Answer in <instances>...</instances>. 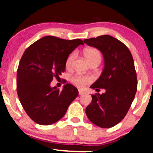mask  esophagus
I'll return each instance as SVG.
<instances>
[{
    "mask_svg": "<svg viewBox=\"0 0 153 153\" xmlns=\"http://www.w3.org/2000/svg\"><path fill=\"white\" fill-rule=\"evenodd\" d=\"M78 94H79V95L81 96V95H82L83 94H84V92H83V91L80 90V89H79V90H78Z\"/></svg>",
    "mask_w": 153,
    "mask_h": 153,
    "instance_id": "1",
    "label": "esophagus"
}]
</instances>
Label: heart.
Segmentation results:
<instances>
[{
    "label": "heart",
    "mask_w": 153,
    "mask_h": 153,
    "mask_svg": "<svg viewBox=\"0 0 153 153\" xmlns=\"http://www.w3.org/2000/svg\"><path fill=\"white\" fill-rule=\"evenodd\" d=\"M85 56L86 57L89 62L91 64L93 62L95 61H101V54L99 52V50L95 48H87L84 51ZM76 57V52H73L69 55L66 59V67H71L72 66L73 62L74 59ZM92 80L91 77L89 76H84V75H76L73 76L71 78V82H72L77 87H80V88H82L85 85L90 83Z\"/></svg>",
    "instance_id": "heart-1"
}]
</instances>
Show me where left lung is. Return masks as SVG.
I'll return each instance as SVG.
<instances>
[{
    "label": "left lung",
    "mask_w": 153,
    "mask_h": 153,
    "mask_svg": "<svg viewBox=\"0 0 153 153\" xmlns=\"http://www.w3.org/2000/svg\"><path fill=\"white\" fill-rule=\"evenodd\" d=\"M87 45L98 49L104 59V68L90 87L102 94L91 95L85 113L91 123L101 128L117 125L127 115L137 90L134 59L125 44L108 35L84 40Z\"/></svg>",
    "instance_id": "1"
}]
</instances>
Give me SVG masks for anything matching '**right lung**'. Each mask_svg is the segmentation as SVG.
<instances>
[{"mask_svg":"<svg viewBox=\"0 0 153 153\" xmlns=\"http://www.w3.org/2000/svg\"><path fill=\"white\" fill-rule=\"evenodd\" d=\"M80 39L67 40L48 36L33 42L22 56L17 72V91L20 103L30 119L41 125L55 123L64 117L78 90L66 84L62 91L52 87L53 78H59L69 54Z\"/></svg>","mask_w":153,"mask_h":153,"instance_id":"obj_1","label":"right lung"}]
</instances>
